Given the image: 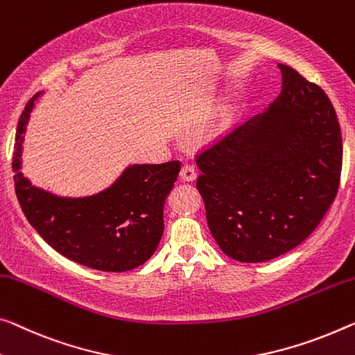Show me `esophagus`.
Returning a JSON list of instances; mask_svg holds the SVG:
<instances>
[{
  "label": "esophagus",
  "instance_id": "34e87169",
  "mask_svg": "<svg viewBox=\"0 0 355 355\" xmlns=\"http://www.w3.org/2000/svg\"><path fill=\"white\" fill-rule=\"evenodd\" d=\"M179 176H181L184 182H193L196 179V171H195L193 165H184Z\"/></svg>",
  "mask_w": 355,
  "mask_h": 355
}]
</instances>
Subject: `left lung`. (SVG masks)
I'll return each instance as SVG.
<instances>
[{
    "label": "left lung",
    "mask_w": 355,
    "mask_h": 355,
    "mask_svg": "<svg viewBox=\"0 0 355 355\" xmlns=\"http://www.w3.org/2000/svg\"><path fill=\"white\" fill-rule=\"evenodd\" d=\"M281 94L198 159L196 189L223 254L259 263L315 230L340 185L343 141L329 96L277 63Z\"/></svg>",
    "instance_id": "1"
}]
</instances>
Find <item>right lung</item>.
<instances>
[{
  "label": "right lung",
  "mask_w": 355,
  "mask_h": 355,
  "mask_svg": "<svg viewBox=\"0 0 355 355\" xmlns=\"http://www.w3.org/2000/svg\"><path fill=\"white\" fill-rule=\"evenodd\" d=\"M40 92L26 103L15 135L12 170L20 208L41 238L64 257L100 271H128L152 257L163 234V208L181 163H130L94 195L63 196L21 173L26 127Z\"/></svg>",
  "instance_id": "add662e5"
}]
</instances>
